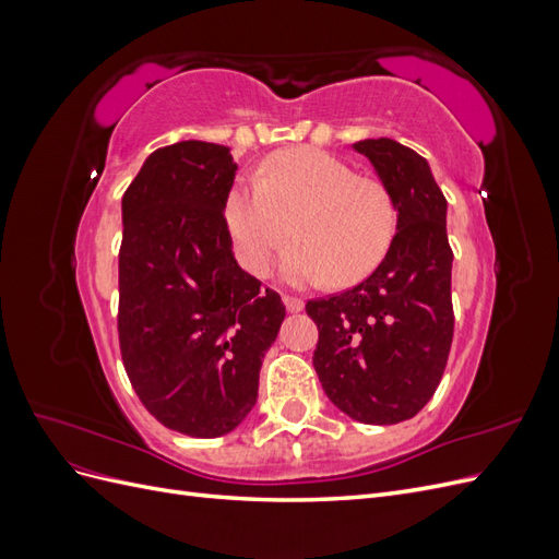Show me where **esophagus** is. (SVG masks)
Returning a JSON list of instances; mask_svg holds the SVG:
<instances>
[{"mask_svg":"<svg viewBox=\"0 0 559 559\" xmlns=\"http://www.w3.org/2000/svg\"><path fill=\"white\" fill-rule=\"evenodd\" d=\"M282 302L289 312H300L302 310V300L296 298V296H282Z\"/></svg>","mask_w":559,"mask_h":559,"instance_id":"obj_1","label":"esophagus"}]
</instances>
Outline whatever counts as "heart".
<instances>
[{
    "label": "heart",
    "instance_id": "1",
    "mask_svg": "<svg viewBox=\"0 0 559 559\" xmlns=\"http://www.w3.org/2000/svg\"><path fill=\"white\" fill-rule=\"evenodd\" d=\"M226 224L247 273L267 275L280 249L296 284L331 280L347 286L368 277L394 242L399 212L378 179L359 177L329 151L300 146L270 156L263 177L235 181L224 200Z\"/></svg>",
    "mask_w": 559,
    "mask_h": 559
}]
</instances>
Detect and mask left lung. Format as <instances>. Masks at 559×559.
Returning <instances> with one entry per match:
<instances>
[{
  "label": "left lung",
  "mask_w": 559,
  "mask_h": 559,
  "mask_svg": "<svg viewBox=\"0 0 559 559\" xmlns=\"http://www.w3.org/2000/svg\"><path fill=\"white\" fill-rule=\"evenodd\" d=\"M354 148L392 193L399 230L361 284L306 302L319 329L312 364L345 415L364 425H396L429 403L452 345L448 202L413 148L386 138Z\"/></svg>",
  "instance_id": "8db88e82"
}]
</instances>
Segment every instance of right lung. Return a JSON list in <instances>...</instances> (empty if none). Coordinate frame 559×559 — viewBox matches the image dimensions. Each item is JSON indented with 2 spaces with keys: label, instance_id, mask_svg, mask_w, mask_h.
Listing matches in <instances>:
<instances>
[{
  "label": "right lung",
  "instance_id": "right-lung-1",
  "mask_svg": "<svg viewBox=\"0 0 559 559\" xmlns=\"http://www.w3.org/2000/svg\"><path fill=\"white\" fill-rule=\"evenodd\" d=\"M230 148H156L123 193L118 345L128 380L163 427L214 438L233 431L259 394L263 354L284 319L233 257L224 200Z\"/></svg>",
  "mask_w": 559,
  "mask_h": 559
}]
</instances>
